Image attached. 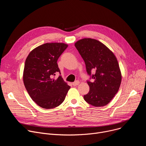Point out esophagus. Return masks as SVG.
Listing matches in <instances>:
<instances>
[{
	"instance_id": "1",
	"label": "esophagus",
	"mask_w": 146,
	"mask_h": 146,
	"mask_svg": "<svg viewBox=\"0 0 146 146\" xmlns=\"http://www.w3.org/2000/svg\"><path fill=\"white\" fill-rule=\"evenodd\" d=\"M79 84H80V81H76L75 82H74L72 83V85H73V86H78Z\"/></svg>"
}]
</instances>
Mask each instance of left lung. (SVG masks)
I'll return each instance as SVG.
<instances>
[{
	"label": "left lung",
	"instance_id": "left-lung-1",
	"mask_svg": "<svg viewBox=\"0 0 146 146\" xmlns=\"http://www.w3.org/2000/svg\"><path fill=\"white\" fill-rule=\"evenodd\" d=\"M74 46L84 59L88 74H95L94 82L87 81L89 92L84 100L95 107L106 106L113 99L119 88L122 75L114 53L100 41L91 38H82Z\"/></svg>",
	"mask_w": 146,
	"mask_h": 146
}]
</instances>
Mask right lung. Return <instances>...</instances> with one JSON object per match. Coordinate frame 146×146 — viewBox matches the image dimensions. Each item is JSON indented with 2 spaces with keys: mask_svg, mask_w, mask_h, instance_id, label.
Segmentation results:
<instances>
[{
  "mask_svg": "<svg viewBox=\"0 0 146 146\" xmlns=\"http://www.w3.org/2000/svg\"><path fill=\"white\" fill-rule=\"evenodd\" d=\"M68 47L63 43H47L32 50L26 59L24 86L32 99L43 109L59 106L70 88L60 76L53 78L60 73L57 60Z\"/></svg>",
  "mask_w": 146,
  "mask_h": 146,
  "instance_id": "obj_1",
  "label": "right lung"
}]
</instances>
